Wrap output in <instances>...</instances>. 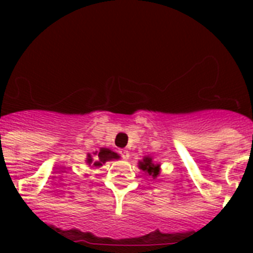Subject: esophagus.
Segmentation results:
<instances>
[{
  "label": "esophagus",
  "instance_id": "obj_1",
  "mask_svg": "<svg viewBox=\"0 0 253 253\" xmlns=\"http://www.w3.org/2000/svg\"><path fill=\"white\" fill-rule=\"evenodd\" d=\"M120 154H122L125 160H128V158L130 157V153H129V151H126V149H123V151H120Z\"/></svg>",
  "mask_w": 253,
  "mask_h": 253
}]
</instances>
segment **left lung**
<instances>
[{
    "mask_svg": "<svg viewBox=\"0 0 253 253\" xmlns=\"http://www.w3.org/2000/svg\"><path fill=\"white\" fill-rule=\"evenodd\" d=\"M139 169H143V171L146 172V173H148L149 176H152L153 178L157 177L158 175H160V165H157V163H153V161H152V157H144L143 158V161H139Z\"/></svg>",
    "mask_w": 253,
    "mask_h": 253,
    "instance_id": "left-lung-1",
    "label": "left lung"
}]
</instances>
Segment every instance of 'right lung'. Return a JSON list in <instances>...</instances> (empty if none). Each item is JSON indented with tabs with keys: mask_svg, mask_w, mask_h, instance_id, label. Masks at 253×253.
<instances>
[{
	"mask_svg": "<svg viewBox=\"0 0 253 253\" xmlns=\"http://www.w3.org/2000/svg\"><path fill=\"white\" fill-rule=\"evenodd\" d=\"M93 154H97L95 162H93V158L91 154H87V160H86L87 165H90V166L92 167H100L102 166L106 161L118 160V158H120L119 154L115 153V152H113L109 148H101L100 149V152H96V153Z\"/></svg>",
	"mask_w": 253,
	"mask_h": 253,
	"instance_id": "obj_1",
	"label": "right lung"
}]
</instances>
